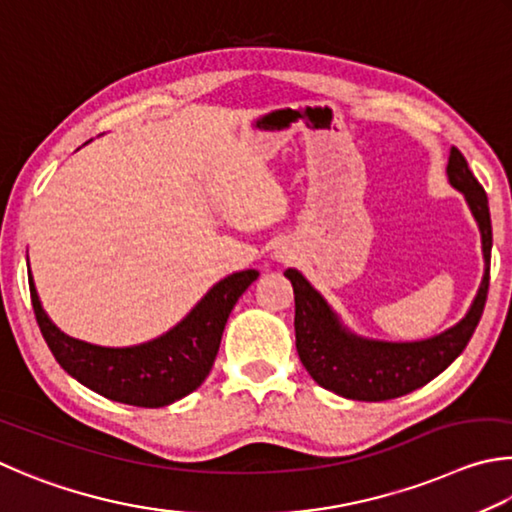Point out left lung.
<instances>
[{
	"label": "left lung",
	"mask_w": 512,
	"mask_h": 512,
	"mask_svg": "<svg viewBox=\"0 0 512 512\" xmlns=\"http://www.w3.org/2000/svg\"><path fill=\"white\" fill-rule=\"evenodd\" d=\"M447 179L456 191L465 195V202H468L474 220L479 224L486 272H483V281L468 315L445 333L423 339V342L405 344L357 337L342 326L333 308L303 279L301 272L285 270V276L294 288L297 351L306 371L319 387L333 391L337 396L364 402L400 398L405 393L425 387L468 346L488 299L492 224L486 191L472 175L459 148L450 150Z\"/></svg>",
	"instance_id": "8db88e82"
}]
</instances>
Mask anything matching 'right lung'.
I'll list each match as a JSON object with an SVG mask.
<instances>
[{
	"label": "right lung",
	"instance_id": "add662e5",
	"mask_svg": "<svg viewBox=\"0 0 512 512\" xmlns=\"http://www.w3.org/2000/svg\"><path fill=\"white\" fill-rule=\"evenodd\" d=\"M256 279V270L227 276L173 330L128 348L94 346L65 335L42 310L33 276H29V290L44 342L71 378L114 402L157 409L182 400L206 380L218 355L224 324L242 292Z\"/></svg>",
	"mask_w": 512,
	"mask_h": 512
}]
</instances>
